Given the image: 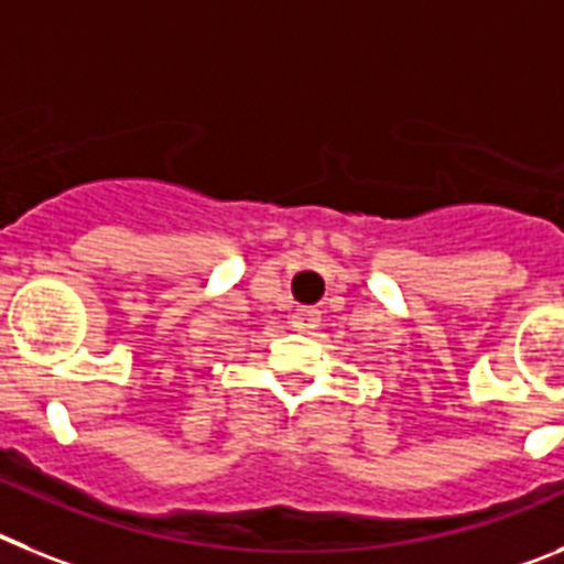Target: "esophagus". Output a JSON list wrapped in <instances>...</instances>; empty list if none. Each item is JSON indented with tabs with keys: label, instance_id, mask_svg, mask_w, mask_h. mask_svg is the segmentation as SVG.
Returning <instances> with one entry per match:
<instances>
[{
	"label": "esophagus",
	"instance_id": "1",
	"mask_svg": "<svg viewBox=\"0 0 564 564\" xmlns=\"http://www.w3.org/2000/svg\"><path fill=\"white\" fill-rule=\"evenodd\" d=\"M292 326H295L297 332H312L317 329V323H321V312L315 310V306H297L295 312H292Z\"/></svg>",
	"mask_w": 564,
	"mask_h": 564
}]
</instances>
